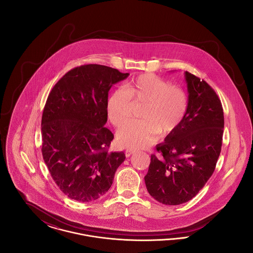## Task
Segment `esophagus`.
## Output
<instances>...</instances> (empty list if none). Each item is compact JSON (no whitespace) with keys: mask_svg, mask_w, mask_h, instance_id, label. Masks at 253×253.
Returning <instances> with one entry per match:
<instances>
[{"mask_svg":"<svg viewBox=\"0 0 253 253\" xmlns=\"http://www.w3.org/2000/svg\"><path fill=\"white\" fill-rule=\"evenodd\" d=\"M132 154H134L133 150H132V149H126V151H125V156H126V157H131Z\"/></svg>","mask_w":253,"mask_h":253,"instance_id":"34e87169","label":"esophagus"}]
</instances>
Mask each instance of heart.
I'll return each mask as SVG.
<instances>
[{
	"mask_svg": "<svg viewBox=\"0 0 253 253\" xmlns=\"http://www.w3.org/2000/svg\"><path fill=\"white\" fill-rule=\"evenodd\" d=\"M139 103L144 104L139 114L141 121L127 123L118 132L119 143L131 149H142L154 143L158 132L166 136L174 132L189 107L188 96L182 89L153 74H144L109 96V121L120 128L131 118L132 104Z\"/></svg>",
	"mask_w": 253,
	"mask_h": 253,
	"instance_id": "obj_1",
	"label": "heart"
}]
</instances>
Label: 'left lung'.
<instances>
[{"instance_id": "1", "label": "left lung", "mask_w": 253, "mask_h": 253, "mask_svg": "<svg viewBox=\"0 0 253 253\" xmlns=\"http://www.w3.org/2000/svg\"><path fill=\"white\" fill-rule=\"evenodd\" d=\"M189 107L180 126L157 145L145 184L157 201L180 205L190 201L212 175L220 156L224 112L214 90L186 72Z\"/></svg>"}]
</instances>
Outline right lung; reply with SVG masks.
Instances as JSON below:
<instances>
[{
  "label": "right lung",
  "instance_id": "add662e5",
  "mask_svg": "<svg viewBox=\"0 0 253 253\" xmlns=\"http://www.w3.org/2000/svg\"><path fill=\"white\" fill-rule=\"evenodd\" d=\"M129 73L86 64L66 73L49 94L42 118V153L60 191L80 202L103 196L113 184L123 152H111L104 127L111 87Z\"/></svg>",
  "mask_w": 253,
  "mask_h": 253
}]
</instances>
